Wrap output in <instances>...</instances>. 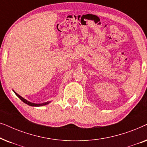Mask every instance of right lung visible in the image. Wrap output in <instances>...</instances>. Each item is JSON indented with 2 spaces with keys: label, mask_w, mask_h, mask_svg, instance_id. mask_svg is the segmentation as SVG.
<instances>
[{
  "label": "right lung",
  "mask_w": 147,
  "mask_h": 147,
  "mask_svg": "<svg viewBox=\"0 0 147 147\" xmlns=\"http://www.w3.org/2000/svg\"><path fill=\"white\" fill-rule=\"evenodd\" d=\"M13 92H15V94L17 95L18 97H19L20 99H21L22 101H23L24 103H25L26 104H27V105L29 106H45V105H47V104H49L50 102H51V101H49V102H43V103H41V104H35V103H33V102H31L29 101H28V100H27L26 99H25V98L22 97V96H21L20 95H19L17 92H15V91L13 90Z\"/></svg>",
  "instance_id": "1"
}]
</instances>
